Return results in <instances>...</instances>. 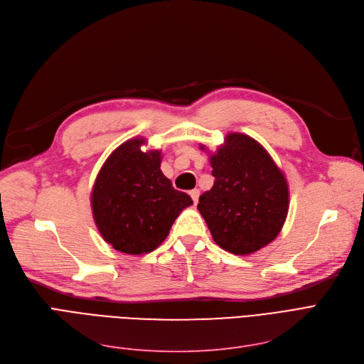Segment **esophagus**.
Wrapping results in <instances>:
<instances>
[{"label": "esophagus", "mask_w": 364, "mask_h": 364, "mask_svg": "<svg viewBox=\"0 0 364 364\" xmlns=\"http://www.w3.org/2000/svg\"><path fill=\"white\" fill-rule=\"evenodd\" d=\"M189 196H191L194 204H197L198 203V197H200V189H197V188L191 189V191H189Z\"/></svg>", "instance_id": "esophagus-1"}]
</instances>
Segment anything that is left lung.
<instances>
[{
  "instance_id": "1",
  "label": "left lung",
  "mask_w": 364,
  "mask_h": 364,
  "mask_svg": "<svg viewBox=\"0 0 364 364\" xmlns=\"http://www.w3.org/2000/svg\"><path fill=\"white\" fill-rule=\"evenodd\" d=\"M210 164L215 183L203 193L197 207L215 243L241 256L269 245L289 212L283 171L261 144L241 133L225 137L210 155Z\"/></svg>"
}]
</instances>
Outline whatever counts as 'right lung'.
Returning a JSON list of instances; mask_svg holds the SVG:
<instances>
[{"instance_id":"obj_1","label":"right lung","mask_w":364,"mask_h":364,"mask_svg":"<svg viewBox=\"0 0 364 364\" xmlns=\"http://www.w3.org/2000/svg\"><path fill=\"white\" fill-rule=\"evenodd\" d=\"M145 144L144 137L121 144L99 170L90 196L100 235L127 255L157 249L179 213L193 204L163 175L161 151L144 152Z\"/></svg>"}]
</instances>
